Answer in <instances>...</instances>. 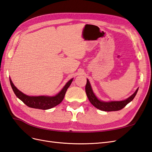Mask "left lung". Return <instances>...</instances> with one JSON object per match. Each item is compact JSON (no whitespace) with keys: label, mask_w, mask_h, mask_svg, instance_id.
I'll return each mask as SVG.
<instances>
[{"label":"left lung","mask_w":152,"mask_h":152,"mask_svg":"<svg viewBox=\"0 0 152 152\" xmlns=\"http://www.w3.org/2000/svg\"><path fill=\"white\" fill-rule=\"evenodd\" d=\"M137 89L136 91L131 96H129L126 100H122V101H111V102H104L101 101L96 96V95L93 93L91 86L89 83V80L87 79V83L86 86V92L87 94V96L88 97V99L90 101V102L95 107L100 109L102 111H119L121 109L124 108L126 105L129 104L130 102L133 100L135 98V95L137 94Z\"/></svg>","instance_id":"8db88e82"}]
</instances>
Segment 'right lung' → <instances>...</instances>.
<instances>
[{
	"instance_id": "obj_1",
	"label": "right lung",
	"mask_w": 152,
	"mask_h": 152,
	"mask_svg": "<svg viewBox=\"0 0 152 152\" xmlns=\"http://www.w3.org/2000/svg\"><path fill=\"white\" fill-rule=\"evenodd\" d=\"M73 78L70 80L69 82L65 84L63 89L60 92L54 96H31L24 94L20 91L17 88L14 86L11 79H10V84L14 93L15 94L16 96L19 98L24 104H25L27 106L39 109H49L54 107L56 105L59 104L64 98L66 93V91L71 84Z\"/></svg>"
}]
</instances>
